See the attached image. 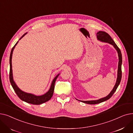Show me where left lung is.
<instances>
[{"mask_svg":"<svg viewBox=\"0 0 133 133\" xmlns=\"http://www.w3.org/2000/svg\"><path fill=\"white\" fill-rule=\"evenodd\" d=\"M96 37H97V39L103 42V43H108L111 45H113V47L115 48V50H116L117 54H118V69H117V79L116 81L115 84V86L113 89L111 90V91L110 92V93L106 96L102 97V98L99 99L98 100H90V101H81V100H79L78 99H76L77 100L81 101L82 102L87 103V104H97V103H100L102 102L105 101L108 99H109L110 97L112 96L114 92L116 91V90L117 88L118 87V85H119L121 78H122V71H121V66H122V54L121 52V51L117 47V46L116 45L115 43V42L114 40L112 39L110 37L109 35L107 33L103 31H99L96 33Z\"/></svg>","mask_w":133,"mask_h":133,"instance_id":"8db88e82","label":"left lung"}]
</instances>
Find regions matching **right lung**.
Returning <instances> with one entry per match:
<instances>
[{"label":"right lung","mask_w":133,"mask_h":133,"mask_svg":"<svg viewBox=\"0 0 133 133\" xmlns=\"http://www.w3.org/2000/svg\"><path fill=\"white\" fill-rule=\"evenodd\" d=\"M27 33H25L23 36L21 37L19 40H20L22 38H23L25 35ZM19 42L17 41V43L15 44V45L13 46L12 48V50L11 51V54H10V80L11 84L15 90L16 93L18 95V96L19 97V98L29 103L33 104H40L43 103H45L48 101L50 100L51 97L53 96V93H54V85H55V82L56 80L58 78V76L59 75L60 73L58 74L54 78L53 80L51 87L50 88V89L48 90V92H47L45 94L40 95V96H37L34 94H31V93H26L24 91H23L22 90H21L18 86L16 85V83H15V81L13 80V73H12V54L14 49H15L16 46L17 45L18 43Z\"/></svg>","instance_id":"right-lung-1"}]
</instances>
